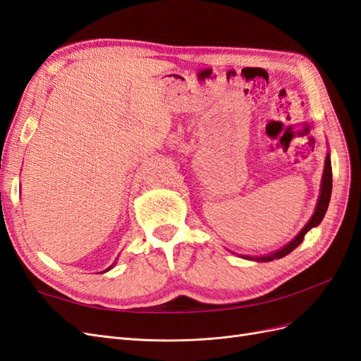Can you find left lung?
I'll list each match as a JSON object with an SVG mask.
<instances>
[{
    "instance_id": "1",
    "label": "left lung",
    "mask_w": 361,
    "mask_h": 361,
    "mask_svg": "<svg viewBox=\"0 0 361 361\" xmlns=\"http://www.w3.org/2000/svg\"><path fill=\"white\" fill-rule=\"evenodd\" d=\"M331 188H333V173H331V159H330V154H329V155H326V158H325V169H324V174H322L321 194H319L318 204H316L314 214L312 215L309 223L304 226L302 231L297 236H295L288 245H285L283 248L274 251V253L267 255V256H260V257H250V256H243V257L244 259H250V260H257V262H271V260H274V259H281V257H285L286 255H289L290 251H293L295 248H297L302 243L304 235L307 233L310 228L321 224L326 209H329V203H330V199H331Z\"/></svg>"
}]
</instances>
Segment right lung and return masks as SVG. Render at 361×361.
<instances>
[{"label":"right lung","instance_id":"obj_1","mask_svg":"<svg viewBox=\"0 0 361 361\" xmlns=\"http://www.w3.org/2000/svg\"><path fill=\"white\" fill-rule=\"evenodd\" d=\"M113 265H114V264H113ZM113 265H111V267H110V268H106V269H105V271H104V272H106V271H110V269H111V268H113Z\"/></svg>","mask_w":361,"mask_h":361}]
</instances>
